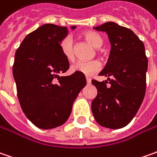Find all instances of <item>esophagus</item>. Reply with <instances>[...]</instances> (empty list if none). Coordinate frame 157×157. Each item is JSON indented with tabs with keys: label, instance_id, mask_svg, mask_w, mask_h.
<instances>
[{
	"label": "esophagus",
	"instance_id": "34e87169",
	"mask_svg": "<svg viewBox=\"0 0 157 157\" xmlns=\"http://www.w3.org/2000/svg\"><path fill=\"white\" fill-rule=\"evenodd\" d=\"M91 78L90 77H86V82H87V84H90L91 83Z\"/></svg>",
	"mask_w": 157,
	"mask_h": 157
}]
</instances>
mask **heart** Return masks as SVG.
I'll list each match as a JSON object with an SVG mask.
<instances>
[{
	"instance_id": "heart-1",
	"label": "heart",
	"mask_w": 157,
	"mask_h": 157,
	"mask_svg": "<svg viewBox=\"0 0 157 157\" xmlns=\"http://www.w3.org/2000/svg\"><path fill=\"white\" fill-rule=\"evenodd\" d=\"M83 37L87 41L89 44L95 48H99L102 45L103 40L100 36L93 31H86L83 33ZM60 51L64 58L70 62L74 61L75 59V52L72 40L70 37L63 38L60 43ZM101 67V64L98 60H92L88 62L78 61L73 63L71 67V71L73 72H80L84 75H92L94 72H97Z\"/></svg>"
}]
</instances>
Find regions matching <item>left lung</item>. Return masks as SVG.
<instances>
[{
	"label": "left lung",
	"mask_w": 157,
	"mask_h": 157,
	"mask_svg": "<svg viewBox=\"0 0 157 157\" xmlns=\"http://www.w3.org/2000/svg\"><path fill=\"white\" fill-rule=\"evenodd\" d=\"M94 29L107 34L111 52L100 73L109 81L92 80L98 90L92 112L100 126L121 128L135 117L145 96L148 58L144 44L131 29L113 21Z\"/></svg>",
	"instance_id": "obj_1"
}]
</instances>
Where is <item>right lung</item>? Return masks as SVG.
Here are the masks:
<instances>
[{
	"mask_svg": "<svg viewBox=\"0 0 157 157\" xmlns=\"http://www.w3.org/2000/svg\"><path fill=\"white\" fill-rule=\"evenodd\" d=\"M75 28L71 26V29ZM67 35L66 27L44 24L26 36L15 52L13 75L21 110L42 129L63 125L86 85L80 72L57 75L70 67L60 51V43Z\"/></svg>",
	"mask_w": 157,
	"mask_h": 157,
	"instance_id": "obj_1",
	"label": "right lung"
}]
</instances>
